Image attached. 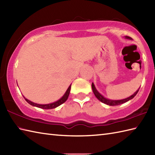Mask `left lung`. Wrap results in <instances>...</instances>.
<instances>
[{
	"instance_id": "8db88e82",
	"label": "left lung",
	"mask_w": 155,
	"mask_h": 155,
	"mask_svg": "<svg viewBox=\"0 0 155 155\" xmlns=\"http://www.w3.org/2000/svg\"><path fill=\"white\" fill-rule=\"evenodd\" d=\"M124 38H127V39H128V40H133V39L131 38L130 37H127V36H125ZM139 89H137L135 93H134L133 94L131 95V96L128 97H127L126 98H124V99H121V100H111V99H108V98H105L103 94H101L99 93V92L97 91L96 87H95V86H94V83H92V89H93V93L95 95V97H96L98 98V100H99L101 102H102V103H103L106 104L107 105H109V106H117V105H119V104H123L124 103H127V101L131 100V99H132V98H133L134 97L136 96V94H137L138 92H139Z\"/></svg>"
}]
</instances>
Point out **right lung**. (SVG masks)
I'll return each mask as SVG.
<instances>
[{"label":"right lung","mask_w":155,"mask_h":155,"mask_svg":"<svg viewBox=\"0 0 155 155\" xmlns=\"http://www.w3.org/2000/svg\"><path fill=\"white\" fill-rule=\"evenodd\" d=\"M71 84L70 86L68 87V88H67V90L66 91L65 93L64 94L63 96H62L60 99H58V101L54 102V103H49V104H38V103H33V102H32L31 101L28 100L27 98H26L24 96L25 99V101L27 102L28 104H30L33 107H38V108H43V109H52V108H54L56 107H57L58 106H60L61 104H63L64 102L67 100V98L69 96V93H70V91H71Z\"/></svg>","instance_id":"right-lung-1"}]
</instances>
